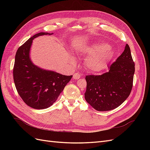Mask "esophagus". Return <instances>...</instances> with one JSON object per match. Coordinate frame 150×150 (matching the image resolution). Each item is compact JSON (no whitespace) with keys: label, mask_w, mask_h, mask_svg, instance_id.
I'll return each mask as SVG.
<instances>
[{"label":"esophagus","mask_w":150,"mask_h":150,"mask_svg":"<svg viewBox=\"0 0 150 150\" xmlns=\"http://www.w3.org/2000/svg\"><path fill=\"white\" fill-rule=\"evenodd\" d=\"M81 77V75L80 74H79L78 72H76V73H74V75H73V78L74 79H78L79 78Z\"/></svg>","instance_id":"34e87169"}]
</instances>
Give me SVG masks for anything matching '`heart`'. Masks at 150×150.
I'll use <instances>...</instances> for the list:
<instances>
[{"label": "heart", "instance_id": "heart-1", "mask_svg": "<svg viewBox=\"0 0 150 150\" xmlns=\"http://www.w3.org/2000/svg\"><path fill=\"white\" fill-rule=\"evenodd\" d=\"M81 51L89 56L86 65L91 71L96 72L106 67L107 63L112 56V49L106 44L94 43L83 46Z\"/></svg>", "mask_w": 150, "mask_h": 150}]
</instances>
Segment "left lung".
I'll use <instances>...</instances> for the list:
<instances>
[{"label": "left lung", "instance_id": "left-lung-1", "mask_svg": "<svg viewBox=\"0 0 150 150\" xmlns=\"http://www.w3.org/2000/svg\"><path fill=\"white\" fill-rule=\"evenodd\" d=\"M134 63L130 48L125 49L102 75L86 76V101L95 110L106 111L114 110L128 98L133 87Z\"/></svg>", "mask_w": 150, "mask_h": 150}]
</instances>
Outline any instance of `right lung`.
Wrapping results in <instances>:
<instances>
[{
  "label": "right lung",
  "mask_w": 150,
  "mask_h": 150,
  "mask_svg": "<svg viewBox=\"0 0 150 150\" xmlns=\"http://www.w3.org/2000/svg\"><path fill=\"white\" fill-rule=\"evenodd\" d=\"M52 34H35L19 47L15 57L13 76L16 89L27 105L38 110L52 106L72 77L41 69L30 60L33 40L40 35Z\"/></svg>",
  "instance_id": "right-lung-1"
}]
</instances>
